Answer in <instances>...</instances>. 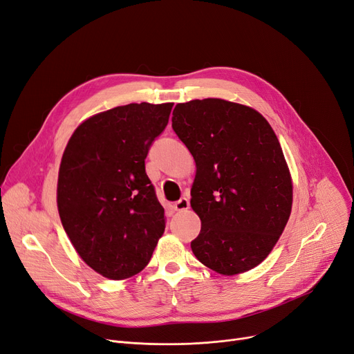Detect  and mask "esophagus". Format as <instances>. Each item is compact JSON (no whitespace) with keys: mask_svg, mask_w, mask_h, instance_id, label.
<instances>
[{"mask_svg":"<svg viewBox=\"0 0 354 354\" xmlns=\"http://www.w3.org/2000/svg\"><path fill=\"white\" fill-rule=\"evenodd\" d=\"M174 209L178 212H183V211H188L189 209V201L187 198H182L178 202L174 203Z\"/></svg>","mask_w":354,"mask_h":354,"instance_id":"esophagus-1","label":"esophagus"}]
</instances>
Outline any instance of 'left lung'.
I'll return each mask as SVG.
<instances>
[{
    "instance_id": "1",
    "label": "left lung",
    "mask_w": 354,
    "mask_h": 354,
    "mask_svg": "<svg viewBox=\"0 0 354 354\" xmlns=\"http://www.w3.org/2000/svg\"><path fill=\"white\" fill-rule=\"evenodd\" d=\"M172 127L196 165L191 243L203 266L236 275L261 264L292 207V179L278 138L255 109L224 99L178 103Z\"/></svg>"
}]
</instances>
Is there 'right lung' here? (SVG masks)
<instances>
[{
  "instance_id": "add662e5",
  "label": "right lung",
  "mask_w": 354,
  "mask_h": 354,
  "mask_svg": "<svg viewBox=\"0 0 354 354\" xmlns=\"http://www.w3.org/2000/svg\"><path fill=\"white\" fill-rule=\"evenodd\" d=\"M174 103H130L93 115L62 158L57 208L74 250L97 274L126 280L151 261L165 209L145 171Z\"/></svg>"
}]
</instances>
